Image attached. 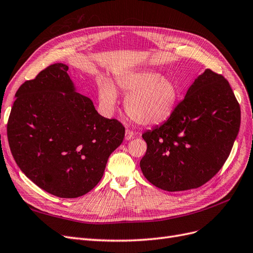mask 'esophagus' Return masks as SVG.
Listing matches in <instances>:
<instances>
[{
  "instance_id": "1",
  "label": "esophagus",
  "mask_w": 253,
  "mask_h": 253,
  "mask_svg": "<svg viewBox=\"0 0 253 253\" xmlns=\"http://www.w3.org/2000/svg\"><path fill=\"white\" fill-rule=\"evenodd\" d=\"M133 135H134V132L132 131V130L126 129V131H125V140H126V141H129L130 138H132Z\"/></svg>"
}]
</instances>
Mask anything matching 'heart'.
<instances>
[{
    "label": "heart",
    "mask_w": 253,
    "mask_h": 253,
    "mask_svg": "<svg viewBox=\"0 0 253 253\" xmlns=\"http://www.w3.org/2000/svg\"><path fill=\"white\" fill-rule=\"evenodd\" d=\"M117 84L127 97L125 108L128 116L140 125L162 124L172 115L178 100V87L172 79L162 77L152 70H137L123 73ZM102 107L111 111L118 102L115 87L102 82L99 87Z\"/></svg>",
    "instance_id": "heart-1"
}]
</instances>
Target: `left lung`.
<instances>
[{
	"instance_id": "1",
	"label": "left lung",
	"mask_w": 253,
	"mask_h": 253,
	"mask_svg": "<svg viewBox=\"0 0 253 253\" xmlns=\"http://www.w3.org/2000/svg\"><path fill=\"white\" fill-rule=\"evenodd\" d=\"M240 125V104L228 81L206 69L165 123L142 134V172L166 191L198 188L223 167Z\"/></svg>"
}]
</instances>
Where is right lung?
<instances>
[{
  "mask_svg": "<svg viewBox=\"0 0 253 253\" xmlns=\"http://www.w3.org/2000/svg\"><path fill=\"white\" fill-rule=\"evenodd\" d=\"M68 66L55 63L23 83L7 123L12 157L40 188L64 199L82 197L101 181L125 128L97 113L76 92Z\"/></svg>",
  "mask_w": 253,
  "mask_h": 253,
  "instance_id": "add662e5",
  "label": "right lung"
}]
</instances>
